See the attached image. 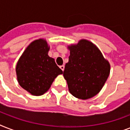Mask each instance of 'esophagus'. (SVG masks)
<instances>
[{
  "mask_svg": "<svg viewBox=\"0 0 130 130\" xmlns=\"http://www.w3.org/2000/svg\"><path fill=\"white\" fill-rule=\"evenodd\" d=\"M60 69L63 71H64V69H65V66H64V65H61V66H60Z\"/></svg>",
  "mask_w": 130,
  "mask_h": 130,
  "instance_id": "esophagus-1",
  "label": "esophagus"
}]
</instances>
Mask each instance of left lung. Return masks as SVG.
Wrapping results in <instances>:
<instances>
[{"mask_svg": "<svg viewBox=\"0 0 130 130\" xmlns=\"http://www.w3.org/2000/svg\"><path fill=\"white\" fill-rule=\"evenodd\" d=\"M70 51L63 76L69 92L77 99L86 100L101 90L110 73V63L92 42L80 40L67 46Z\"/></svg>", "mask_w": 130, "mask_h": 130, "instance_id": "1", "label": "left lung"}]
</instances>
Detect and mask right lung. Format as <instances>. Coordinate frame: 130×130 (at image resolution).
Listing matches in <instances>:
<instances>
[{
  "instance_id": "obj_1",
  "label": "right lung",
  "mask_w": 130,
  "mask_h": 130,
  "mask_svg": "<svg viewBox=\"0 0 130 130\" xmlns=\"http://www.w3.org/2000/svg\"><path fill=\"white\" fill-rule=\"evenodd\" d=\"M50 46L43 38L29 44L17 61L16 74L21 88L34 96L48 90L53 81L63 71L48 55Z\"/></svg>"
}]
</instances>
